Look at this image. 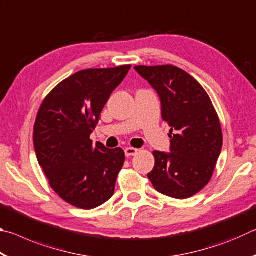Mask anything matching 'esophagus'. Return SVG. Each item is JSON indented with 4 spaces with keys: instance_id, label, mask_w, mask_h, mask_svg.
Wrapping results in <instances>:
<instances>
[{
    "instance_id": "esophagus-1",
    "label": "esophagus",
    "mask_w": 256,
    "mask_h": 256,
    "mask_svg": "<svg viewBox=\"0 0 256 256\" xmlns=\"http://www.w3.org/2000/svg\"><path fill=\"white\" fill-rule=\"evenodd\" d=\"M124 151H125V156H126V157H131V156L136 154L138 150L136 148H131V146H128V148H125Z\"/></svg>"
}]
</instances>
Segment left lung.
<instances>
[{
  "label": "left lung",
  "mask_w": 256,
  "mask_h": 256,
  "mask_svg": "<svg viewBox=\"0 0 256 256\" xmlns=\"http://www.w3.org/2000/svg\"><path fill=\"white\" fill-rule=\"evenodd\" d=\"M157 92L162 118L170 126V152L154 151L148 178L159 193L188 198L204 188L222 148L218 114L209 94L192 76L174 66H134Z\"/></svg>",
  "instance_id": "8db88e82"
}]
</instances>
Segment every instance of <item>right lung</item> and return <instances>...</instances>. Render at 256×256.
<instances>
[{
  "label": "right lung",
  "mask_w": 256,
  "mask_h": 256,
  "mask_svg": "<svg viewBox=\"0 0 256 256\" xmlns=\"http://www.w3.org/2000/svg\"><path fill=\"white\" fill-rule=\"evenodd\" d=\"M131 66L74 73L47 94L34 128L38 164L60 198L90 210L112 196L125 154L120 148L92 144L90 134L112 92Z\"/></svg>",
  "instance_id": "add662e5"
}]
</instances>
